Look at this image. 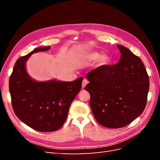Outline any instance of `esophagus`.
Wrapping results in <instances>:
<instances>
[{"label":"esophagus","mask_w":160,"mask_h":160,"mask_svg":"<svg viewBox=\"0 0 160 160\" xmlns=\"http://www.w3.org/2000/svg\"><path fill=\"white\" fill-rule=\"evenodd\" d=\"M88 83V81L86 79H83V82H82V88H84L86 86V85Z\"/></svg>","instance_id":"1"}]
</instances>
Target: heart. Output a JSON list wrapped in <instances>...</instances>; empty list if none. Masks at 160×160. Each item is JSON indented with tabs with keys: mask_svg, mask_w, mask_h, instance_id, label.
<instances>
[{
	"mask_svg": "<svg viewBox=\"0 0 160 160\" xmlns=\"http://www.w3.org/2000/svg\"><path fill=\"white\" fill-rule=\"evenodd\" d=\"M84 57L85 60L88 61H93L98 59V63L101 66L107 65L109 62V57L108 55H100L99 52L95 51L85 53L84 55Z\"/></svg>",
	"mask_w": 160,
	"mask_h": 160,
	"instance_id": "obj_1",
	"label": "heart"
}]
</instances>
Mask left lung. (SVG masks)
Masks as SVG:
<instances>
[{"mask_svg":"<svg viewBox=\"0 0 160 160\" xmlns=\"http://www.w3.org/2000/svg\"><path fill=\"white\" fill-rule=\"evenodd\" d=\"M121 57L118 64L102 65L89 71L85 86L95 119L109 128L126 126L146 108L149 76L140 58L118 45Z\"/></svg>","mask_w":160,"mask_h":160,"instance_id":"1","label":"left lung"}]
</instances>
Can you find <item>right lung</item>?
<instances>
[{
	"label": "right lung",
	"mask_w": 160,
	"mask_h": 160,
	"mask_svg": "<svg viewBox=\"0 0 160 160\" xmlns=\"http://www.w3.org/2000/svg\"><path fill=\"white\" fill-rule=\"evenodd\" d=\"M51 47H38L19 57L9 79L12 109L17 118L33 129L50 132L65 122L70 105L81 89L83 78L73 81H37L28 75L26 62L33 53Z\"/></svg>",
	"instance_id": "1"
}]
</instances>
